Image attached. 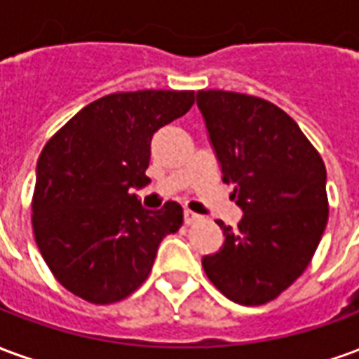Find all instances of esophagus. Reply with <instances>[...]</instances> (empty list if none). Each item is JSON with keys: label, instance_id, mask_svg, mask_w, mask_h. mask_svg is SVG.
Returning a JSON list of instances; mask_svg holds the SVG:
<instances>
[{"label": "esophagus", "instance_id": "esophagus-1", "mask_svg": "<svg viewBox=\"0 0 359 359\" xmlns=\"http://www.w3.org/2000/svg\"><path fill=\"white\" fill-rule=\"evenodd\" d=\"M200 219L202 217H200L198 213H194V211H190V210L184 211V225H194V223H198Z\"/></svg>", "mask_w": 359, "mask_h": 359}]
</instances>
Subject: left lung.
I'll list each match as a JSON object with an SVG mask.
<instances>
[{
    "instance_id": "8db88e82",
    "label": "left lung",
    "mask_w": 359,
    "mask_h": 359,
    "mask_svg": "<svg viewBox=\"0 0 359 359\" xmlns=\"http://www.w3.org/2000/svg\"><path fill=\"white\" fill-rule=\"evenodd\" d=\"M223 182L244 215L223 229L219 252L202 257L219 292L242 306H262L306 271L329 219L327 171L292 117L256 95L196 94Z\"/></svg>"
}]
</instances>
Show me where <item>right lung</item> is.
<instances>
[{"label": "right lung", "instance_id": "1", "mask_svg": "<svg viewBox=\"0 0 359 359\" xmlns=\"http://www.w3.org/2000/svg\"><path fill=\"white\" fill-rule=\"evenodd\" d=\"M192 105V90L103 95L43 146L32 229L43 262L69 292L103 306L148 278L161 241L182 225V208L144 210L128 190L149 182L154 134Z\"/></svg>", "mask_w": 359, "mask_h": 359}]
</instances>
